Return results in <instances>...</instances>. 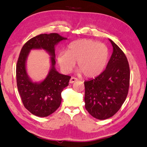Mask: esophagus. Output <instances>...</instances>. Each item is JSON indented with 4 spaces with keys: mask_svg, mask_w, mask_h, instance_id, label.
<instances>
[{
    "mask_svg": "<svg viewBox=\"0 0 147 147\" xmlns=\"http://www.w3.org/2000/svg\"><path fill=\"white\" fill-rule=\"evenodd\" d=\"M78 80V79H77L76 78H74V77H71V79H70V81H69V82H70L71 84H73L74 82H75L76 81Z\"/></svg>",
    "mask_w": 147,
    "mask_h": 147,
    "instance_id": "34e87169",
    "label": "esophagus"
}]
</instances>
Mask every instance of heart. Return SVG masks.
Listing matches in <instances>:
<instances>
[{
	"label": "heart",
	"mask_w": 147,
	"mask_h": 147,
	"mask_svg": "<svg viewBox=\"0 0 147 147\" xmlns=\"http://www.w3.org/2000/svg\"><path fill=\"white\" fill-rule=\"evenodd\" d=\"M108 58L109 51L105 45L84 39L72 42L67 51L60 52L57 59L64 73H70L77 61V67L84 76L94 77L102 72Z\"/></svg>",
	"instance_id": "b5f03b06"
}]
</instances>
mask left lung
Returning <instances> with one entry per match:
<instances>
[{
    "mask_svg": "<svg viewBox=\"0 0 147 147\" xmlns=\"http://www.w3.org/2000/svg\"><path fill=\"white\" fill-rule=\"evenodd\" d=\"M113 53L102 73L84 82L85 108L93 117L104 120L117 112L130 85V67L123 51L111 39Z\"/></svg>",
    "mask_w": 147,
    "mask_h": 147,
    "instance_id": "8db88e82",
    "label": "left lung"
}]
</instances>
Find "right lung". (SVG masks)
I'll return each instance as SVG.
<instances>
[{"label":"right lung","instance_id":"1","mask_svg":"<svg viewBox=\"0 0 147 147\" xmlns=\"http://www.w3.org/2000/svg\"><path fill=\"white\" fill-rule=\"evenodd\" d=\"M65 39L57 33L38 35L27 41L20 53L16 66L17 89L24 106L34 115L45 117L54 113L61 104L62 91L69 85L71 76L59 73L55 68V46ZM33 49H43L51 56V69L39 83L32 81L26 71L27 58Z\"/></svg>","mask_w":147,"mask_h":147}]
</instances>
